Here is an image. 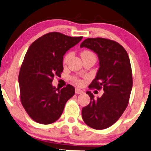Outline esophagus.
I'll list each match as a JSON object with an SVG mask.
<instances>
[{
  "mask_svg": "<svg viewBox=\"0 0 151 151\" xmlns=\"http://www.w3.org/2000/svg\"><path fill=\"white\" fill-rule=\"evenodd\" d=\"M75 93H82L83 91H82V90L78 89V88H76V89H75Z\"/></svg>",
  "mask_w": 151,
  "mask_h": 151,
  "instance_id": "1",
  "label": "esophagus"
}]
</instances>
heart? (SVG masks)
I'll list each match as a JSON object with an SVG mask.
<instances>
[{
	"label": "heart",
	"instance_id": "heart-1",
	"mask_svg": "<svg viewBox=\"0 0 151 151\" xmlns=\"http://www.w3.org/2000/svg\"><path fill=\"white\" fill-rule=\"evenodd\" d=\"M93 55L92 52H91L89 51H83L82 52H81V57L82 56H84V55ZM72 52H68L67 54H66L65 55V57H64L63 58V64L64 65H66V64L68 62L69 60H70V59L71 58V57H72ZM72 80L75 84H78V85H81V84H83V81L81 80V79H78L77 77H73L72 78Z\"/></svg>",
	"mask_w": 151,
	"mask_h": 151
}]
</instances>
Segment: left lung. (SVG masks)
<instances>
[{"mask_svg":"<svg viewBox=\"0 0 151 151\" xmlns=\"http://www.w3.org/2000/svg\"><path fill=\"white\" fill-rule=\"evenodd\" d=\"M80 47L93 50L99 59V69L89 88L104 91L96 99L86 91L91 101L82 109L81 116L89 127L105 129L119 120L129 104L133 86L129 57L119 43L106 38H87Z\"/></svg>","mask_w":151,"mask_h":151,"instance_id":"obj_1","label":"left lung"}]
</instances>
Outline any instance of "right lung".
<instances>
[{"instance_id":"1","label":"right lung","mask_w":151,"mask_h":151,"mask_svg":"<svg viewBox=\"0 0 151 151\" xmlns=\"http://www.w3.org/2000/svg\"><path fill=\"white\" fill-rule=\"evenodd\" d=\"M83 37H70L58 32L39 37L27 50L19 73L20 97L32 120L50 124L61 116L65 104L75 89L67 84L62 89L52 85L54 77L63 72V56Z\"/></svg>"}]
</instances>
